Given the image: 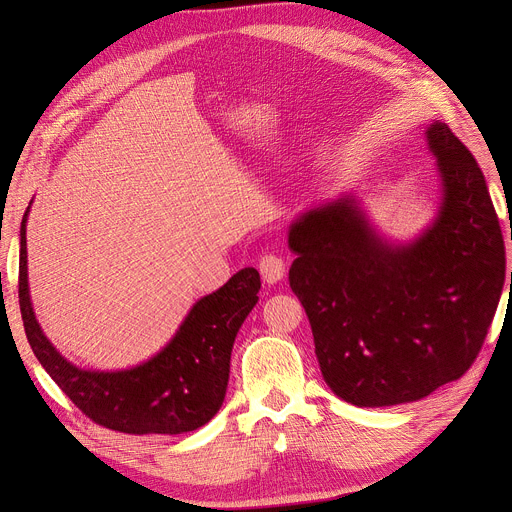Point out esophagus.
I'll return each instance as SVG.
<instances>
[{
    "label": "esophagus",
    "mask_w": 512,
    "mask_h": 512,
    "mask_svg": "<svg viewBox=\"0 0 512 512\" xmlns=\"http://www.w3.org/2000/svg\"><path fill=\"white\" fill-rule=\"evenodd\" d=\"M258 269H260L262 280H265L267 284L280 282L282 277H284V271H286L282 256L271 254V252H269V254H265V256H260V260H258Z\"/></svg>",
    "instance_id": "1"
}]
</instances>
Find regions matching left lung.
Returning <instances> with one entry per match:
<instances>
[{
  "label": "left lung",
  "mask_w": 512,
  "mask_h": 512,
  "mask_svg": "<svg viewBox=\"0 0 512 512\" xmlns=\"http://www.w3.org/2000/svg\"><path fill=\"white\" fill-rule=\"evenodd\" d=\"M427 141L444 185L438 220L406 247L374 235L354 200L292 224L288 271L324 380L359 408L423 399L476 361L498 309L506 250L483 170L442 121ZM512 284V271H510Z\"/></svg>",
  "instance_id": "left-lung-1"
}]
</instances>
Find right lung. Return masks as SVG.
I'll return each mask as SVG.
<instances>
[{
    "mask_svg": "<svg viewBox=\"0 0 512 512\" xmlns=\"http://www.w3.org/2000/svg\"><path fill=\"white\" fill-rule=\"evenodd\" d=\"M27 218V213H25ZM25 218L21 224L19 305L36 359L72 404L100 427L143 436H177L203 427L220 410L239 327L258 301L260 275L241 269L200 299L158 356L128 371H85L68 363L40 331L27 288Z\"/></svg>",
    "mask_w": 512,
    "mask_h": 512,
    "instance_id": "right-lung-1",
    "label": "right lung"
}]
</instances>
